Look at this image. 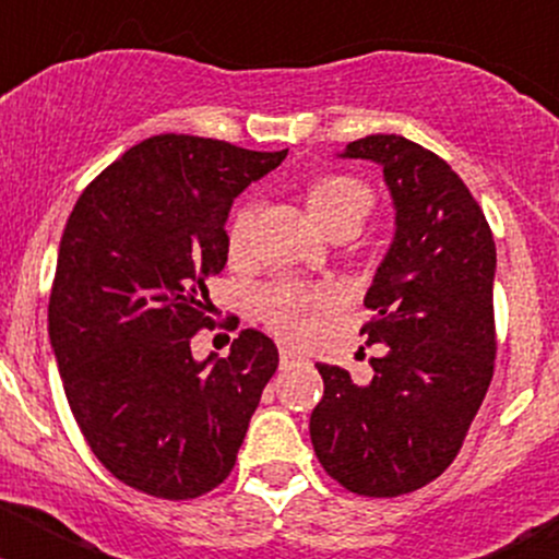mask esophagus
<instances>
[{
  "mask_svg": "<svg viewBox=\"0 0 559 559\" xmlns=\"http://www.w3.org/2000/svg\"><path fill=\"white\" fill-rule=\"evenodd\" d=\"M280 360H283V367H288V364H299V360H305V355L294 347H280Z\"/></svg>",
  "mask_w": 559,
  "mask_h": 559,
  "instance_id": "34e87169",
  "label": "esophagus"
}]
</instances>
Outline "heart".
I'll return each mask as SVG.
<instances>
[{
  "label": "heart",
  "instance_id": "obj_1",
  "mask_svg": "<svg viewBox=\"0 0 559 559\" xmlns=\"http://www.w3.org/2000/svg\"><path fill=\"white\" fill-rule=\"evenodd\" d=\"M308 210L319 226L333 231L335 226H360V221L372 212L374 195L367 185L347 173H322L305 190ZM249 204L237 206L226 229V243L231 254H243L251 235ZM333 305V294L324 285L299 283V280H271L260 285L251 296V308L257 319L283 338L299 341L313 330V322Z\"/></svg>",
  "mask_w": 559,
  "mask_h": 559
}]
</instances>
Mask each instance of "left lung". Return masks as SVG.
<instances>
[{
  "instance_id": "left-lung-1",
  "label": "left lung",
  "mask_w": 559,
  "mask_h": 559,
  "mask_svg": "<svg viewBox=\"0 0 559 559\" xmlns=\"http://www.w3.org/2000/svg\"><path fill=\"white\" fill-rule=\"evenodd\" d=\"M344 156L383 167L397 231L374 274L360 333L383 355L372 380L316 364L324 397L310 414L313 451L341 487L394 498L456 459L496 372V240L445 159L397 133L349 142Z\"/></svg>"
}]
</instances>
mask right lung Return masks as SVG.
<instances>
[{
	"label": "right lung",
	"instance_id": "add662e5",
	"mask_svg": "<svg viewBox=\"0 0 559 559\" xmlns=\"http://www.w3.org/2000/svg\"><path fill=\"white\" fill-rule=\"evenodd\" d=\"M285 153L159 133L111 162L69 215L49 341L92 453L145 496L215 490L280 367L276 344L257 330L204 364L190 341L215 328L206 283L226 265L231 199Z\"/></svg>",
	"mask_w": 559,
	"mask_h": 559
}]
</instances>
